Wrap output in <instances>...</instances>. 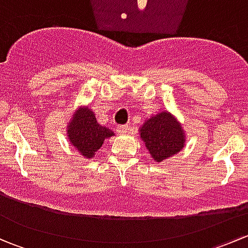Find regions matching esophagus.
Returning a JSON list of instances; mask_svg holds the SVG:
<instances>
[{
  "label": "esophagus",
  "instance_id": "obj_1",
  "mask_svg": "<svg viewBox=\"0 0 248 248\" xmlns=\"http://www.w3.org/2000/svg\"><path fill=\"white\" fill-rule=\"evenodd\" d=\"M116 131H117V133L122 134V136H124V134L128 133V132H129V126H128V124H121V126H117Z\"/></svg>",
  "mask_w": 248,
  "mask_h": 248
}]
</instances>
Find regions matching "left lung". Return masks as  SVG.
<instances>
[{"mask_svg":"<svg viewBox=\"0 0 248 248\" xmlns=\"http://www.w3.org/2000/svg\"><path fill=\"white\" fill-rule=\"evenodd\" d=\"M139 134L151 158L156 162L175 156L186 145L184 127L168 110H161L147 117L139 128Z\"/></svg>","mask_w":248,"mask_h":248,"instance_id":"8db88e82","label":"left lung"}]
</instances>
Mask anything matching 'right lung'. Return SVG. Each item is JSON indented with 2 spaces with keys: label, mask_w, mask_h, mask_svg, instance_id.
Returning <instances> with one entry per match:
<instances>
[{
  "label": "right lung",
  "mask_w": 248,
  "mask_h": 248,
  "mask_svg": "<svg viewBox=\"0 0 248 248\" xmlns=\"http://www.w3.org/2000/svg\"><path fill=\"white\" fill-rule=\"evenodd\" d=\"M67 139L85 158H93L104 140L115 136L108 127L97 122L94 111L89 106H78L67 124Z\"/></svg>",
  "instance_id": "obj_1"
}]
</instances>
